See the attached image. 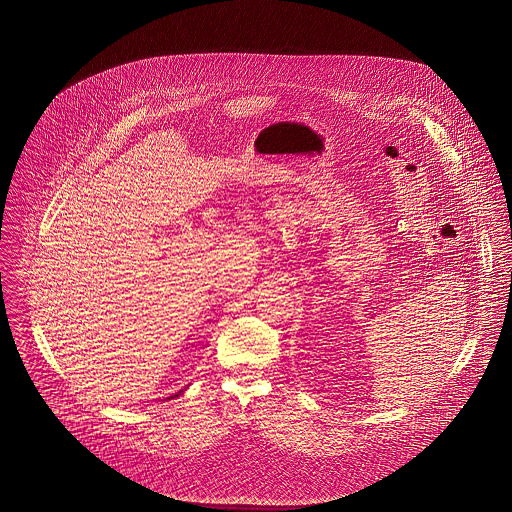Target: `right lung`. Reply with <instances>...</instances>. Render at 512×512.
<instances>
[{
	"label": "right lung",
	"instance_id": "right-lung-1",
	"mask_svg": "<svg viewBox=\"0 0 512 512\" xmlns=\"http://www.w3.org/2000/svg\"><path fill=\"white\" fill-rule=\"evenodd\" d=\"M178 393H180V391H178ZM178 393H176V395H174V397H178Z\"/></svg>",
	"mask_w": 512,
	"mask_h": 512
}]
</instances>
